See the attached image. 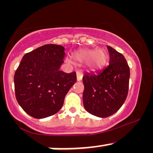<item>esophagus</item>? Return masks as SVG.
I'll list each match as a JSON object with an SVG mask.
<instances>
[{
    "instance_id": "obj_1",
    "label": "esophagus",
    "mask_w": 153,
    "mask_h": 153,
    "mask_svg": "<svg viewBox=\"0 0 153 153\" xmlns=\"http://www.w3.org/2000/svg\"><path fill=\"white\" fill-rule=\"evenodd\" d=\"M82 78H83L82 73H81V72H77V81H81V80H82Z\"/></svg>"
}]
</instances>
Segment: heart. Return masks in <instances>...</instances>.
Listing matches in <instances>:
<instances>
[{
	"label": "heart",
	"instance_id": "1",
	"mask_svg": "<svg viewBox=\"0 0 153 153\" xmlns=\"http://www.w3.org/2000/svg\"><path fill=\"white\" fill-rule=\"evenodd\" d=\"M74 60L80 63L87 61V66L91 70L96 71L104 67L107 55L104 49H82L73 55Z\"/></svg>",
	"mask_w": 153,
	"mask_h": 153
}]
</instances>
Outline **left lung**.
<instances>
[{"label": "left lung", "mask_w": 153, "mask_h": 153, "mask_svg": "<svg viewBox=\"0 0 153 153\" xmlns=\"http://www.w3.org/2000/svg\"><path fill=\"white\" fill-rule=\"evenodd\" d=\"M109 65L102 71L85 74L83 102L89 113L106 118L117 112L126 100L130 72L122 54L107 46Z\"/></svg>", "instance_id": "obj_1"}]
</instances>
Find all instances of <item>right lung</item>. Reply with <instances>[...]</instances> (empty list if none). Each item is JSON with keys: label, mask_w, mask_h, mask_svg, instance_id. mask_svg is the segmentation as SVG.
Here are the masks:
<instances>
[{"label": "right lung", "mask_w": 153, "mask_h": 153, "mask_svg": "<svg viewBox=\"0 0 153 153\" xmlns=\"http://www.w3.org/2000/svg\"><path fill=\"white\" fill-rule=\"evenodd\" d=\"M64 47L47 44L23 57L14 77L15 97L30 116L38 119L55 115L76 82V73L60 70L65 56Z\"/></svg>", "instance_id": "1"}]
</instances>
